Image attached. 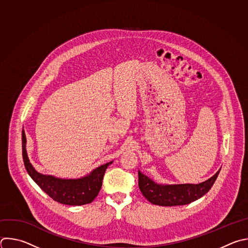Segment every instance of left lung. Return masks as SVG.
<instances>
[{"mask_svg":"<svg viewBox=\"0 0 248 248\" xmlns=\"http://www.w3.org/2000/svg\"><path fill=\"white\" fill-rule=\"evenodd\" d=\"M219 172L220 170L212 177L199 184H158L138 170V186L142 195L152 204L185 205L204 196L213 186Z\"/></svg>","mask_w":248,"mask_h":248,"instance_id":"8db88e82","label":"left lung"}]
</instances>
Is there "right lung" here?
<instances>
[{
    "mask_svg": "<svg viewBox=\"0 0 248 248\" xmlns=\"http://www.w3.org/2000/svg\"><path fill=\"white\" fill-rule=\"evenodd\" d=\"M26 136L22 130V156L25 169L35 183L52 200L67 205H84L91 203L98 195L106 170L113 161L94 169L80 178H59L38 172L28 157Z\"/></svg>",
    "mask_w": 248,
    "mask_h": 248,
    "instance_id": "right-lung-1",
    "label": "right lung"
}]
</instances>
